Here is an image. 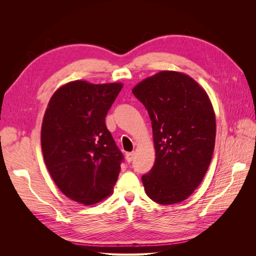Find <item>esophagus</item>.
I'll list each match as a JSON object with an SVG mask.
<instances>
[{
  "mask_svg": "<svg viewBox=\"0 0 256 256\" xmlns=\"http://www.w3.org/2000/svg\"><path fill=\"white\" fill-rule=\"evenodd\" d=\"M134 152H128L127 154H126V160H127V162H131L134 160Z\"/></svg>",
  "mask_w": 256,
  "mask_h": 256,
  "instance_id": "34e87169",
  "label": "esophagus"
}]
</instances>
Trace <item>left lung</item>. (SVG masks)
<instances>
[{
  "instance_id": "1",
  "label": "left lung",
  "mask_w": 256,
  "mask_h": 256,
  "mask_svg": "<svg viewBox=\"0 0 256 256\" xmlns=\"http://www.w3.org/2000/svg\"><path fill=\"white\" fill-rule=\"evenodd\" d=\"M134 95L152 120L156 160L142 176L146 194L170 205L192 194L210 164L216 118L206 92L189 76L160 72L136 85Z\"/></svg>"
}]
</instances>
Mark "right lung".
Instances as JSON below:
<instances>
[{"mask_svg": "<svg viewBox=\"0 0 256 256\" xmlns=\"http://www.w3.org/2000/svg\"><path fill=\"white\" fill-rule=\"evenodd\" d=\"M122 83L69 82L48 104L42 150L48 171L64 194L92 205L111 194L124 160L106 126V116Z\"/></svg>", "mask_w": 256, "mask_h": 256, "instance_id": "1", "label": "right lung"}]
</instances>
